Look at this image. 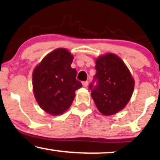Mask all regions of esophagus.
<instances>
[{"label":"esophagus","mask_w":160,"mask_h":160,"mask_svg":"<svg viewBox=\"0 0 160 160\" xmlns=\"http://www.w3.org/2000/svg\"><path fill=\"white\" fill-rule=\"evenodd\" d=\"M82 86H84V87H87V86H88V81H83L82 82Z\"/></svg>","instance_id":"obj_1"}]
</instances>
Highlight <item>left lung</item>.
Instances as JSON below:
<instances>
[{
	"instance_id": "obj_1",
	"label": "left lung",
	"mask_w": 160,
	"mask_h": 160,
	"mask_svg": "<svg viewBox=\"0 0 160 160\" xmlns=\"http://www.w3.org/2000/svg\"><path fill=\"white\" fill-rule=\"evenodd\" d=\"M95 69L96 74L89 85L92 99L102 114L114 115L130 101L133 92V78L122 59L114 53L99 57Z\"/></svg>"
}]
</instances>
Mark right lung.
Instances as JSON below:
<instances>
[{
  "label": "right lung",
  "mask_w": 160,
  "mask_h": 160,
  "mask_svg": "<svg viewBox=\"0 0 160 160\" xmlns=\"http://www.w3.org/2000/svg\"><path fill=\"white\" fill-rule=\"evenodd\" d=\"M74 57L65 48L48 53L34 69L32 88L40 107L52 115L62 114L72 105L75 91L82 87L71 67Z\"/></svg>",
  "instance_id": "1"
}]
</instances>
